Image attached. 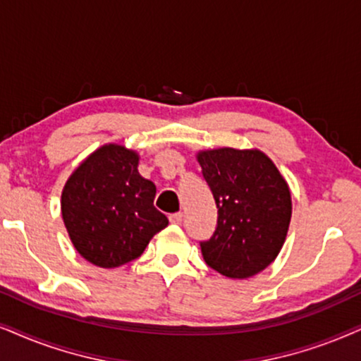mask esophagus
<instances>
[{
	"label": "esophagus",
	"instance_id": "obj_1",
	"mask_svg": "<svg viewBox=\"0 0 361 361\" xmlns=\"http://www.w3.org/2000/svg\"><path fill=\"white\" fill-rule=\"evenodd\" d=\"M183 221V213H173L170 214V223L171 225H180Z\"/></svg>",
	"mask_w": 361,
	"mask_h": 361
}]
</instances>
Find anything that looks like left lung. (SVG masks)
Segmentation results:
<instances>
[{
  "label": "left lung",
  "instance_id": "left-lung-1",
  "mask_svg": "<svg viewBox=\"0 0 361 361\" xmlns=\"http://www.w3.org/2000/svg\"><path fill=\"white\" fill-rule=\"evenodd\" d=\"M196 159L218 208L216 230L200 243L204 262L231 280L263 271L288 233V183L257 148L202 149Z\"/></svg>",
  "mask_w": 361,
  "mask_h": 361
}]
</instances>
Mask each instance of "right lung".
Masks as SVG:
<instances>
[{"label":"right lung","instance_id":"add662e5","mask_svg":"<svg viewBox=\"0 0 361 361\" xmlns=\"http://www.w3.org/2000/svg\"><path fill=\"white\" fill-rule=\"evenodd\" d=\"M140 154L123 145L94 149L63 186L61 216L86 262L116 268L145 252L168 225L154 208L157 186L138 171Z\"/></svg>","mask_w":361,"mask_h":361}]
</instances>
